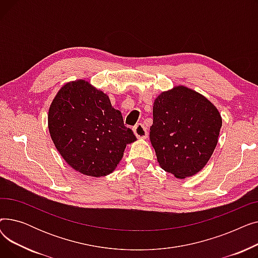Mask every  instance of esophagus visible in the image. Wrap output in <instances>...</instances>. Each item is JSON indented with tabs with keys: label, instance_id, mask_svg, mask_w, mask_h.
<instances>
[{
	"label": "esophagus",
	"instance_id": "34e87169",
	"mask_svg": "<svg viewBox=\"0 0 258 258\" xmlns=\"http://www.w3.org/2000/svg\"><path fill=\"white\" fill-rule=\"evenodd\" d=\"M133 131H134L135 135H136V136H137V138H139V139H145L147 137V135H148L147 128L143 124H141V123L135 125Z\"/></svg>",
	"mask_w": 258,
	"mask_h": 258
}]
</instances>
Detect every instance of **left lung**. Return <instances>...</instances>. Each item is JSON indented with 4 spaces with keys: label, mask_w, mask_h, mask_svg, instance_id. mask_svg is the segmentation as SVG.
I'll return each mask as SVG.
<instances>
[{
    "label": "left lung",
    "mask_w": 258,
    "mask_h": 258,
    "mask_svg": "<svg viewBox=\"0 0 258 258\" xmlns=\"http://www.w3.org/2000/svg\"><path fill=\"white\" fill-rule=\"evenodd\" d=\"M150 138L162 169L177 179L198 173L218 144L222 117L202 94L184 86L155 99Z\"/></svg>",
    "instance_id": "1"
}]
</instances>
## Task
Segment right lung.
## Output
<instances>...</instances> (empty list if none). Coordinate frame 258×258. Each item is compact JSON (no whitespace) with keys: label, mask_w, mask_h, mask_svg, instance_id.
Segmentation results:
<instances>
[{"label":"right lung","mask_w":258,"mask_h":258,"mask_svg":"<svg viewBox=\"0 0 258 258\" xmlns=\"http://www.w3.org/2000/svg\"><path fill=\"white\" fill-rule=\"evenodd\" d=\"M48 127L63 160L89 177L113 172L126 144L137 140L107 95L84 79L57 92L49 108Z\"/></svg>","instance_id":"right-lung-1"}]
</instances>
